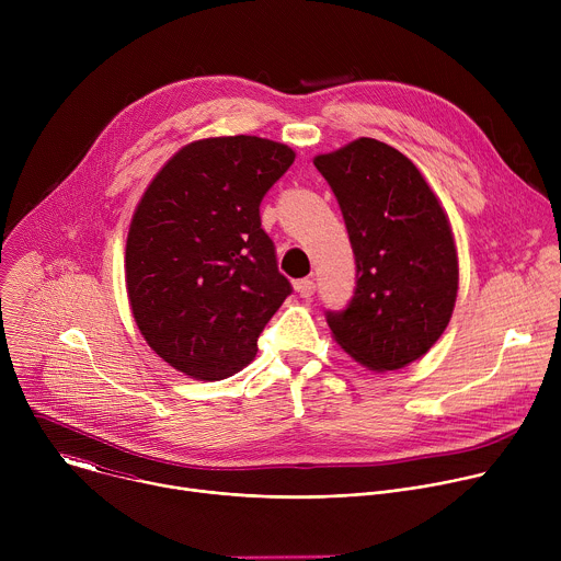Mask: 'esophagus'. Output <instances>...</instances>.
<instances>
[{"instance_id":"34e87169","label":"esophagus","mask_w":561,"mask_h":561,"mask_svg":"<svg viewBox=\"0 0 561 561\" xmlns=\"http://www.w3.org/2000/svg\"><path fill=\"white\" fill-rule=\"evenodd\" d=\"M295 290H297L301 297H310V295L314 293V279H310V277L299 279V282L295 284Z\"/></svg>"}]
</instances>
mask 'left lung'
I'll use <instances>...</instances> for the list:
<instances>
[{
	"instance_id": "8db88e82",
	"label": "left lung",
	"mask_w": 561,
	"mask_h": 561,
	"mask_svg": "<svg viewBox=\"0 0 561 561\" xmlns=\"http://www.w3.org/2000/svg\"><path fill=\"white\" fill-rule=\"evenodd\" d=\"M331 184L351 237L357 286L327 312L333 340L375 373L426 355L446 331L459 288L448 215L411 159L359 137L312 159Z\"/></svg>"
}]
</instances>
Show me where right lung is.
Wrapping results in <instances>:
<instances>
[{"label": "right lung", "instance_id": "add662e5", "mask_svg": "<svg viewBox=\"0 0 561 561\" xmlns=\"http://www.w3.org/2000/svg\"><path fill=\"white\" fill-rule=\"evenodd\" d=\"M295 150L255 137L180 148L144 191L126 239V293L146 344L175 370L226 379L290 295L260 204Z\"/></svg>", "mask_w": 561, "mask_h": 561}]
</instances>
